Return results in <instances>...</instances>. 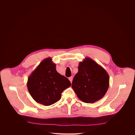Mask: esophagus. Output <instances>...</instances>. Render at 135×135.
I'll return each instance as SVG.
<instances>
[{
    "label": "esophagus",
    "instance_id": "esophagus-1",
    "mask_svg": "<svg viewBox=\"0 0 135 135\" xmlns=\"http://www.w3.org/2000/svg\"><path fill=\"white\" fill-rule=\"evenodd\" d=\"M69 80L70 82L72 83V80H73V77H72V76H70V77H69Z\"/></svg>",
    "mask_w": 135,
    "mask_h": 135
}]
</instances>
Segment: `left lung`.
I'll use <instances>...</instances> for the list:
<instances>
[{"instance_id": "obj_1", "label": "left lung", "mask_w": 135, "mask_h": 135, "mask_svg": "<svg viewBox=\"0 0 135 135\" xmlns=\"http://www.w3.org/2000/svg\"><path fill=\"white\" fill-rule=\"evenodd\" d=\"M109 85V74L101 66L89 57L79 62L72 87L81 101L93 103L101 100Z\"/></svg>"}]
</instances>
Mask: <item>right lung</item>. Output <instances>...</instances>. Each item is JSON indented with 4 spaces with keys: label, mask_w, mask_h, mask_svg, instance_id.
Wrapping results in <instances>:
<instances>
[{
    "label": "right lung",
    "mask_w": 135,
    "mask_h": 135,
    "mask_svg": "<svg viewBox=\"0 0 135 135\" xmlns=\"http://www.w3.org/2000/svg\"><path fill=\"white\" fill-rule=\"evenodd\" d=\"M51 57L42 60L28 78V91L37 103L50 105L57 102L62 91L71 85L69 80L59 73Z\"/></svg>",
    "instance_id": "obj_1"
}]
</instances>
